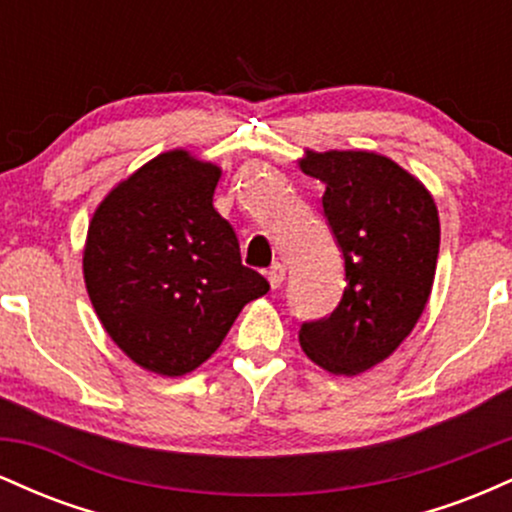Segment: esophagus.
<instances>
[{
    "label": "esophagus",
    "mask_w": 512,
    "mask_h": 512,
    "mask_svg": "<svg viewBox=\"0 0 512 512\" xmlns=\"http://www.w3.org/2000/svg\"><path fill=\"white\" fill-rule=\"evenodd\" d=\"M284 276H286V267L281 262H274L272 267L267 269V281L272 289H279V286L284 284Z\"/></svg>",
    "instance_id": "esophagus-1"
}]
</instances>
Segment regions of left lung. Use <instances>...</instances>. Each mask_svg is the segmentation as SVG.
<instances>
[{
    "label": "left lung",
    "mask_w": 512,
    "mask_h": 512,
    "mask_svg": "<svg viewBox=\"0 0 512 512\" xmlns=\"http://www.w3.org/2000/svg\"><path fill=\"white\" fill-rule=\"evenodd\" d=\"M298 166L325 185L322 209L346 272L342 303L330 317L303 322L298 342L327 373H366L395 354L431 296L436 202L424 182L375 151L305 149Z\"/></svg>",
    "instance_id": "left-lung-1"
}]
</instances>
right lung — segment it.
I'll return each mask as SVG.
<instances>
[{"mask_svg": "<svg viewBox=\"0 0 512 512\" xmlns=\"http://www.w3.org/2000/svg\"><path fill=\"white\" fill-rule=\"evenodd\" d=\"M221 168L185 149L120 180L88 221L84 281L108 337L163 378L192 373L269 291L214 209Z\"/></svg>", "mask_w": 512, "mask_h": 512, "instance_id": "add662e5", "label": "right lung"}]
</instances>
